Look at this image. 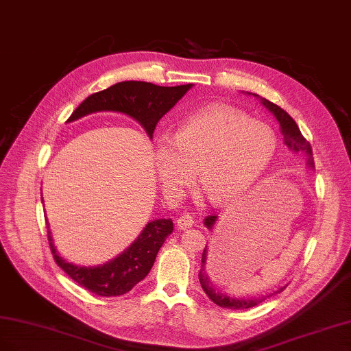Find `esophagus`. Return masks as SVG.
Here are the masks:
<instances>
[{"label":"esophagus","mask_w":351,"mask_h":351,"mask_svg":"<svg viewBox=\"0 0 351 351\" xmlns=\"http://www.w3.org/2000/svg\"><path fill=\"white\" fill-rule=\"evenodd\" d=\"M176 223H178L179 229H188V228H191L194 225V217L191 215L185 213V215H182L181 217L178 219Z\"/></svg>","instance_id":"esophagus-1"}]
</instances>
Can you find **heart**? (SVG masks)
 Here are the masks:
<instances>
[{
  "label": "heart",
  "instance_id": "heart-1",
  "mask_svg": "<svg viewBox=\"0 0 351 351\" xmlns=\"http://www.w3.org/2000/svg\"><path fill=\"white\" fill-rule=\"evenodd\" d=\"M274 129L226 104L197 110L178 126L173 139L158 138L153 157L165 193L179 198L193 185L195 170L208 198L223 203L245 194L272 163Z\"/></svg>",
  "mask_w": 351,
  "mask_h": 351
}]
</instances>
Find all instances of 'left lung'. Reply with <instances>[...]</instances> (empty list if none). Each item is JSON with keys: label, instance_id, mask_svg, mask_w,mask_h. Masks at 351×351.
Returning a JSON list of instances; mask_svg holds the SVG:
<instances>
[{"label": "left lung", "instance_id": "obj_1", "mask_svg": "<svg viewBox=\"0 0 351 351\" xmlns=\"http://www.w3.org/2000/svg\"><path fill=\"white\" fill-rule=\"evenodd\" d=\"M263 104L270 110L275 114V117L278 119L279 125H281V132L284 135V141L287 144V147L291 149V152L294 153H304L307 154L308 157V165L313 166V162H312V156H313V149H312V145H310V143L307 141V139L303 136V134L300 132V129L295 123V120L289 116L284 108H281L279 106L274 104L267 101L266 98H263ZM216 220V216H207L206 217V226L207 228H212L213 223ZM206 257H207V245L204 248L203 252V258H202V269H199V274H198V279H199V284H202L204 293L208 295V298L212 300V302L215 304H217L219 307H223V308H232V310H241V308H250V307H254L257 306L258 303L265 302L266 298L272 297L274 294L276 293H281L284 291V288H279L278 291L275 293H270L267 295H262V297H253V298H231L228 295H223L222 293H217L215 287L212 285V282H210V279L207 276V272H206Z\"/></svg>", "mask_w": 351, "mask_h": 351}]
</instances>
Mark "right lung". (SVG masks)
Returning a JSON list of instances; mask_svg holds the SVG:
<instances>
[{"label": "right lung", "mask_w": 351, "mask_h": 351, "mask_svg": "<svg viewBox=\"0 0 351 351\" xmlns=\"http://www.w3.org/2000/svg\"><path fill=\"white\" fill-rule=\"evenodd\" d=\"M191 86V84L158 86L141 81L119 82L84 99L72 116L67 119V122L94 112L112 110V112H120L134 117L144 126L147 134L153 136L158 120L186 94ZM172 231L173 223L170 219L153 220L144 228L136 241H134V244H131L122 254L97 267H81L64 262L56 253L49 231L48 241L56 263L77 285L97 295L116 297L131 291L148 275L156 262L160 247L163 245L167 235L172 234Z\"/></svg>", "instance_id": "add662e5"}]
</instances>
